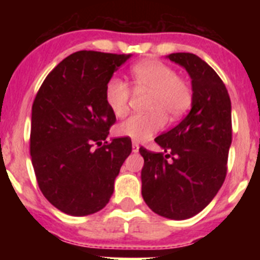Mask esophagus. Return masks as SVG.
Here are the masks:
<instances>
[{
  "label": "esophagus",
  "mask_w": 260,
  "mask_h": 260,
  "mask_svg": "<svg viewBox=\"0 0 260 260\" xmlns=\"http://www.w3.org/2000/svg\"><path fill=\"white\" fill-rule=\"evenodd\" d=\"M133 152L134 153H137V152H139V144L137 143V142H133Z\"/></svg>",
  "instance_id": "obj_1"
}]
</instances>
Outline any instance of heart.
<instances>
[{"mask_svg": "<svg viewBox=\"0 0 260 260\" xmlns=\"http://www.w3.org/2000/svg\"><path fill=\"white\" fill-rule=\"evenodd\" d=\"M133 83L137 88L150 92L146 114H133L117 126L121 137L135 142L146 141L164 127L168 119L174 121L191 107V88L176 71L157 61H144L132 69ZM105 102L110 112L121 117L127 110L130 88L118 77L110 78L105 86Z\"/></svg>", "mask_w": 260, "mask_h": 260, "instance_id": "obj_1", "label": "heart"}]
</instances>
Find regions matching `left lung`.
I'll return each instance as SVG.
<instances>
[{
	"label": "left lung",
	"mask_w": 260,
	"mask_h": 260,
	"mask_svg": "<svg viewBox=\"0 0 260 260\" xmlns=\"http://www.w3.org/2000/svg\"><path fill=\"white\" fill-rule=\"evenodd\" d=\"M167 58L191 78L189 114L158 135L162 152L143 147L142 197L151 210L172 220L190 219L207 207L226 176L232 144V104L226 87L207 62L192 53Z\"/></svg>",
	"instance_id": "left-lung-1"
}]
</instances>
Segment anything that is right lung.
<instances>
[{
	"label": "right lung",
	"instance_id": "add662e5",
	"mask_svg": "<svg viewBox=\"0 0 260 260\" xmlns=\"http://www.w3.org/2000/svg\"><path fill=\"white\" fill-rule=\"evenodd\" d=\"M130 57L73 53L50 71L36 95L29 139L32 165L43 195L63 213L87 216L103 210L132 152L130 138L105 142L116 116L104 95L108 80Z\"/></svg>",
	"mask_w": 260,
	"mask_h": 260
}]
</instances>
